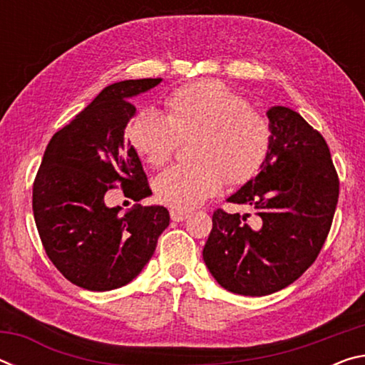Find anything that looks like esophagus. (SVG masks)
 I'll use <instances>...</instances> for the list:
<instances>
[{"label": "esophagus", "mask_w": 365, "mask_h": 365, "mask_svg": "<svg viewBox=\"0 0 365 365\" xmlns=\"http://www.w3.org/2000/svg\"><path fill=\"white\" fill-rule=\"evenodd\" d=\"M187 217H188L187 212L177 211V209H170V219L174 222H183Z\"/></svg>", "instance_id": "obj_1"}]
</instances>
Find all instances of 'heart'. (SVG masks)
<instances>
[{
	"label": "heart",
	"mask_w": 365,
	"mask_h": 365,
	"mask_svg": "<svg viewBox=\"0 0 365 365\" xmlns=\"http://www.w3.org/2000/svg\"><path fill=\"white\" fill-rule=\"evenodd\" d=\"M168 115L146 108L133 117L127 135L153 168L172 158L178 141L196 138L193 164L174 165L154 183L160 202L190 211L217 195L225 183L248 182L261 169L270 148V127L250 103L217 80H197L165 100Z\"/></svg>",
	"instance_id": "b5f03b06"
}]
</instances>
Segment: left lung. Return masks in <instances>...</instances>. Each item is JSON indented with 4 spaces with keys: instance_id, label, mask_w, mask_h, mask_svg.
Masks as SVG:
<instances>
[{
    "instance_id": "obj_1",
    "label": "left lung",
    "mask_w": 365,
    "mask_h": 365,
    "mask_svg": "<svg viewBox=\"0 0 365 365\" xmlns=\"http://www.w3.org/2000/svg\"><path fill=\"white\" fill-rule=\"evenodd\" d=\"M270 148L259 174L227 201L256 214L217 209L202 250L222 288L245 296L280 292L316 261L330 232L339 182L322 135L296 110H267Z\"/></svg>"
}]
</instances>
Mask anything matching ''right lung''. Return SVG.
Listing matches in <instances>:
<instances>
[{"label":"right lung","mask_w":365,"mask_h":365,"mask_svg":"<svg viewBox=\"0 0 365 365\" xmlns=\"http://www.w3.org/2000/svg\"><path fill=\"white\" fill-rule=\"evenodd\" d=\"M163 78L123 80L104 88L53 135L34 182V217L43 248L67 280L90 292L132 282L169 225L164 206L135 205L125 214L104 195L120 182L123 195H151L138 153L125 141L137 114L130 100Z\"/></svg>","instance_id":"right-lung-1"}]
</instances>
